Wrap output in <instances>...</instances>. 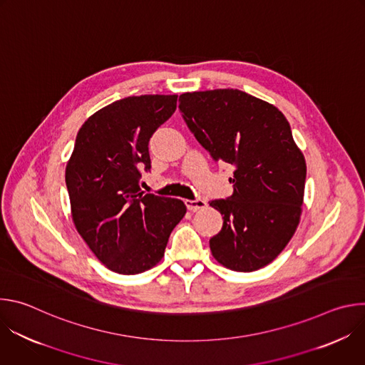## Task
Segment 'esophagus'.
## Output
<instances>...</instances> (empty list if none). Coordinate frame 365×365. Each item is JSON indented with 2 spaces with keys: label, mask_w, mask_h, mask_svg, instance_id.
I'll use <instances>...</instances> for the list:
<instances>
[{
  "label": "esophagus",
  "mask_w": 365,
  "mask_h": 365,
  "mask_svg": "<svg viewBox=\"0 0 365 365\" xmlns=\"http://www.w3.org/2000/svg\"><path fill=\"white\" fill-rule=\"evenodd\" d=\"M185 203H186V206H187V210H189V211L203 210V207L206 206V202H205L203 199H193V200L186 199V200H185Z\"/></svg>",
  "instance_id": "34e87169"
}]
</instances>
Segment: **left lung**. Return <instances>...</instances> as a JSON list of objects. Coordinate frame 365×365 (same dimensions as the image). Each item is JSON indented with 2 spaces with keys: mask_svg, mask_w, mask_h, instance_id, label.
<instances>
[{
  "mask_svg": "<svg viewBox=\"0 0 365 365\" xmlns=\"http://www.w3.org/2000/svg\"><path fill=\"white\" fill-rule=\"evenodd\" d=\"M179 101L200 145L235 168L232 195L210 202L224 215L222 230L210 240L214 258L234 272L267 266L302 214L306 162L289 121L272 103L238 89L186 92Z\"/></svg>",
  "mask_w": 365,
  "mask_h": 365,
  "instance_id": "obj_1",
  "label": "left lung"
}]
</instances>
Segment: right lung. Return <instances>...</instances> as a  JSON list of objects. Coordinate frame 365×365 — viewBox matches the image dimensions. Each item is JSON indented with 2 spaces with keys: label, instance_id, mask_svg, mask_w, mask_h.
<instances>
[{
  "label": "right lung",
  "instance_id": "1",
  "mask_svg": "<svg viewBox=\"0 0 365 365\" xmlns=\"http://www.w3.org/2000/svg\"><path fill=\"white\" fill-rule=\"evenodd\" d=\"M178 95L115 101L78 131L65 180L76 231L107 269L138 274L158 264L186 214L180 199L141 192L148 141L176 111Z\"/></svg>",
  "mask_w": 365,
  "mask_h": 365
}]
</instances>
